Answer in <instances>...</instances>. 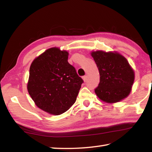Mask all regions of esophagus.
Returning a JSON list of instances; mask_svg holds the SVG:
<instances>
[{"label": "esophagus", "instance_id": "esophagus-1", "mask_svg": "<svg viewBox=\"0 0 152 152\" xmlns=\"http://www.w3.org/2000/svg\"><path fill=\"white\" fill-rule=\"evenodd\" d=\"M82 79H83V80L84 82H86L87 80V76H84L83 77H82Z\"/></svg>", "mask_w": 152, "mask_h": 152}]
</instances>
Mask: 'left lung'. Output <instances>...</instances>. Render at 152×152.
<instances>
[{"instance_id": "8db88e82", "label": "left lung", "mask_w": 152, "mask_h": 152, "mask_svg": "<svg viewBox=\"0 0 152 152\" xmlns=\"http://www.w3.org/2000/svg\"><path fill=\"white\" fill-rule=\"evenodd\" d=\"M100 73V82L94 92L101 101L114 103L124 99L132 91L135 73L124 56L117 52L92 51Z\"/></svg>"}]
</instances>
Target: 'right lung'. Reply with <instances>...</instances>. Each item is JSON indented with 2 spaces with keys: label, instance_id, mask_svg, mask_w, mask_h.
I'll return each instance as SVG.
<instances>
[{
  "label": "right lung",
  "instance_id": "right-lung-1",
  "mask_svg": "<svg viewBox=\"0 0 152 152\" xmlns=\"http://www.w3.org/2000/svg\"><path fill=\"white\" fill-rule=\"evenodd\" d=\"M68 52L48 49L31 64L27 91L35 104L50 114L59 115L76 102L83 80L68 61Z\"/></svg>",
  "mask_w": 152,
  "mask_h": 152
}]
</instances>
